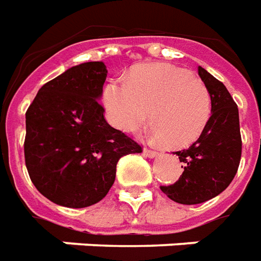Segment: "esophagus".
Segmentation results:
<instances>
[{
    "label": "esophagus",
    "instance_id": "34e87169",
    "mask_svg": "<svg viewBox=\"0 0 261 261\" xmlns=\"http://www.w3.org/2000/svg\"><path fill=\"white\" fill-rule=\"evenodd\" d=\"M143 154L146 155V157H149V159H154V157H157V155H159V153H157V151H154V150H150V149H146V147L143 149Z\"/></svg>",
    "mask_w": 261,
    "mask_h": 261
}]
</instances>
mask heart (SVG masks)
<instances>
[{"mask_svg": "<svg viewBox=\"0 0 261 261\" xmlns=\"http://www.w3.org/2000/svg\"><path fill=\"white\" fill-rule=\"evenodd\" d=\"M108 122L136 132L150 115L154 140L185 147L199 139L211 117L210 91L189 70L165 64L142 65L126 81H110L102 90Z\"/></svg>", "mask_w": 261, "mask_h": 261, "instance_id": "1", "label": "heart"}]
</instances>
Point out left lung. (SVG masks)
I'll return each mask as SVG.
<instances>
[{"label": "left lung", "mask_w": 261, "mask_h": 261, "mask_svg": "<svg viewBox=\"0 0 261 261\" xmlns=\"http://www.w3.org/2000/svg\"><path fill=\"white\" fill-rule=\"evenodd\" d=\"M199 76L210 91V121L195 143L174 153L184 167L179 179L174 185L161 186L171 200L180 204L204 203L225 191L242 154L238 106L227 87L201 66Z\"/></svg>", "instance_id": "8db88e82"}]
</instances>
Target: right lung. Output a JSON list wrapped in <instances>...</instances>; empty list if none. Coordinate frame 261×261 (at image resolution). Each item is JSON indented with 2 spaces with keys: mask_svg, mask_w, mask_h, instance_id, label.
I'll return each instance as SVG.
<instances>
[{
  "mask_svg": "<svg viewBox=\"0 0 261 261\" xmlns=\"http://www.w3.org/2000/svg\"><path fill=\"white\" fill-rule=\"evenodd\" d=\"M107 73L101 61L72 66L45 83L26 111V168L36 189L58 206L98 203L115 180L118 160L142 153L104 118L98 100Z\"/></svg>",
  "mask_w": 261,
  "mask_h": 261,
  "instance_id": "right-lung-1",
  "label": "right lung"
}]
</instances>
